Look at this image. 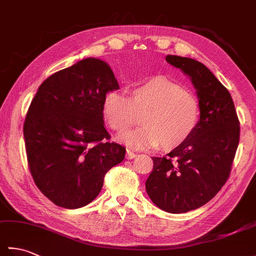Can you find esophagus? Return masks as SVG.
Here are the masks:
<instances>
[{"mask_svg":"<svg viewBox=\"0 0 256 256\" xmlns=\"http://www.w3.org/2000/svg\"><path fill=\"white\" fill-rule=\"evenodd\" d=\"M134 157H136V154H135L133 150H126V158H128V160H133Z\"/></svg>","mask_w":256,"mask_h":256,"instance_id":"34e87169","label":"esophagus"}]
</instances>
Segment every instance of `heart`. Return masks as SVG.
Here are the masks:
<instances>
[{"instance_id":"heart-1","label":"heart","mask_w":256,"mask_h":256,"mask_svg":"<svg viewBox=\"0 0 256 256\" xmlns=\"http://www.w3.org/2000/svg\"><path fill=\"white\" fill-rule=\"evenodd\" d=\"M103 118L118 133L126 131L142 114L140 126L120 140L130 148L160 146L172 150L186 143L197 128L201 106L194 92L164 76H154L133 86L130 96L108 92L102 106Z\"/></svg>"}]
</instances>
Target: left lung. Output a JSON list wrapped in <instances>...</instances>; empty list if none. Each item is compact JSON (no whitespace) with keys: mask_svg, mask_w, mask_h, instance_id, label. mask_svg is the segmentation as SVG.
Returning a JSON list of instances; mask_svg holds the SVG:
<instances>
[{"mask_svg":"<svg viewBox=\"0 0 256 256\" xmlns=\"http://www.w3.org/2000/svg\"><path fill=\"white\" fill-rule=\"evenodd\" d=\"M166 60L192 78L201 116L186 143L164 157H152L153 170L145 187L158 208L184 214L208 202L228 180L240 140V121L230 92L204 64L174 55Z\"/></svg>","mask_w":256,"mask_h":256,"instance_id":"1","label":"left lung"}]
</instances>
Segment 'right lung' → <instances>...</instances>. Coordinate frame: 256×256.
Returning <instances> with one entry per match:
<instances>
[{"mask_svg":"<svg viewBox=\"0 0 256 256\" xmlns=\"http://www.w3.org/2000/svg\"><path fill=\"white\" fill-rule=\"evenodd\" d=\"M118 89L111 68L86 58L48 77L32 98L23 126L27 162L38 189L56 206L90 204L106 174L124 160L125 148L108 142L103 124V100Z\"/></svg>","mask_w":256,"mask_h":256,"instance_id":"add662e5","label":"right lung"}]
</instances>
